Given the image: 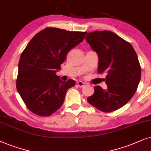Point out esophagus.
Returning a JSON list of instances; mask_svg holds the SVG:
<instances>
[{
    "label": "esophagus",
    "instance_id": "obj_1",
    "mask_svg": "<svg viewBox=\"0 0 151 151\" xmlns=\"http://www.w3.org/2000/svg\"><path fill=\"white\" fill-rule=\"evenodd\" d=\"M77 84H78V86H79L80 88H82V87H83V86H86V83H84V82L81 81H78V82H77Z\"/></svg>",
    "mask_w": 151,
    "mask_h": 151
}]
</instances>
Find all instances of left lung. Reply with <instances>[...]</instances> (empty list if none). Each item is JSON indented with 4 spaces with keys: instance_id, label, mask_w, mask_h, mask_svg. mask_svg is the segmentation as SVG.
<instances>
[{
    "instance_id": "8db88e82",
    "label": "left lung",
    "mask_w": 151,
    "mask_h": 151,
    "mask_svg": "<svg viewBox=\"0 0 151 151\" xmlns=\"http://www.w3.org/2000/svg\"><path fill=\"white\" fill-rule=\"evenodd\" d=\"M86 40L97 54L99 74L106 73L107 88L96 86L88 97L90 104L105 112L123 107L135 93L141 79V67L131 44L113 32H89Z\"/></svg>"
}]
</instances>
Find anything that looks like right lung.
Returning a JSON list of instances; mask_svg holds the SVG:
<instances>
[{"instance_id":"add662e5","label":"right lung","mask_w":151,"mask_h":151,"mask_svg":"<svg viewBox=\"0 0 151 151\" xmlns=\"http://www.w3.org/2000/svg\"><path fill=\"white\" fill-rule=\"evenodd\" d=\"M87 32L47 27L38 32L22 52L17 89L30 111L51 115L63 105L66 92L75 81L56 74L68 52L83 41Z\"/></svg>"}]
</instances>
